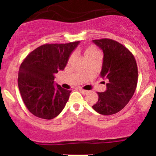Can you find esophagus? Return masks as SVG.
<instances>
[{"label":"esophagus","instance_id":"1","mask_svg":"<svg viewBox=\"0 0 156 156\" xmlns=\"http://www.w3.org/2000/svg\"><path fill=\"white\" fill-rule=\"evenodd\" d=\"M79 90H80V91L81 93L83 94H86L87 93V90H83V89H82V88H80Z\"/></svg>","mask_w":156,"mask_h":156}]
</instances>
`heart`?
Instances as JSON below:
<instances>
[{
  "instance_id": "obj_1",
  "label": "heart",
  "mask_w": 156,
  "mask_h": 156,
  "mask_svg": "<svg viewBox=\"0 0 156 156\" xmlns=\"http://www.w3.org/2000/svg\"><path fill=\"white\" fill-rule=\"evenodd\" d=\"M99 51L97 48L94 47H89L84 51V56L85 58L90 57V56L94 55H98Z\"/></svg>"
}]
</instances>
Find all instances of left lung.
Listing matches in <instances>:
<instances>
[{
  "instance_id": "obj_1",
  "label": "left lung",
  "mask_w": 156,
  "mask_h": 156,
  "mask_svg": "<svg viewBox=\"0 0 156 156\" xmlns=\"http://www.w3.org/2000/svg\"><path fill=\"white\" fill-rule=\"evenodd\" d=\"M92 41L103 51L101 76L108 80L105 91L98 93V100L92 108L101 115H112L124 108L133 97L137 84V62L133 54L120 43L107 38Z\"/></svg>"
}]
</instances>
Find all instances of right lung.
I'll list each match as a JSON object with an SVG mask.
<instances>
[{
    "mask_svg": "<svg viewBox=\"0 0 156 156\" xmlns=\"http://www.w3.org/2000/svg\"><path fill=\"white\" fill-rule=\"evenodd\" d=\"M79 43L41 45L20 66L18 77L19 91L27 108L35 116L54 119L65 108L71 90L55 84V74L64 69Z\"/></svg>",
    "mask_w": 156,
    "mask_h": 156,
    "instance_id": "right-lung-1",
    "label": "right lung"
}]
</instances>
